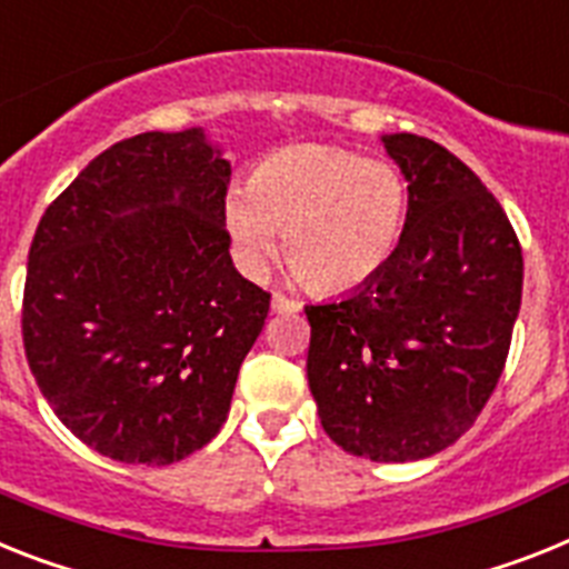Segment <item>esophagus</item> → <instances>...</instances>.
I'll return each mask as SVG.
<instances>
[{
    "instance_id": "1",
    "label": "esophagus",
    "mask_w": 569,
    "mask_h": 569,
    "mask_svg": "<svg viewBox=\"0 0 569 569\" xmlns=\"http://www.w3.org/2000/svg\"><path fill=\"white\" fill-rule=\"evenodd\" d=\"M271 309H274V312H298L300 300L289 298V295L283 292H274L271 295Z\"/></svg>"
}]
</instances>
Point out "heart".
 I'll list each match as a JSON object with an SVG mask.
<instances>
[{
    "label": "heart",
    "instance_id": "1",
    "mask_svg": "<svg viewBox=\"0 0 569 569\" xmlns=\"http://www.w3.org/2000/svg\"><path fill=\"white\" fill-rule=\"evenodd\" d=\"M408 184L388 161L323 144L271 152L226 196L233 254L260 277L286 257L321 292H343L385 269L402 240Z\"/></svg>",
    "mask_w": 569,
    "mask_h": 569
}]
</instances>
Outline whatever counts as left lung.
Returning a JSON list of instances; mask_svg holds the SVG:
<instances>
[{
	"instance_id": "8db88e82",
	"label": "left lung",
	"mask_w": 569,
	"mask_h": 569,
	"mask_svg": "<svg viewBox=\"0 0 569 569\" xmlns=\"http://www.w3.org/2000/svg\"><path fill=\"white\" fill-rule=\"evenodd\" d=\"M408 179V219L385 269L307 307L309 390L347 455L408 462L455 446L503 373L523 289L518 233L455 152L385 136Z\"/></svg>"
}]
</instances>
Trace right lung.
<instances>
[{
    "instance_id": "right-lung-1",
    "label": "right lung",
    "mask_w": 569,
    "mask_h": 569,
    "mask_svg": "<svg viewBox=\"0 0 569 569\" xmlns=\"http://www.w3.org/2000/svg\"><path fill=\"white\" fill-rule=\"evenodd\" d=\"M228 184L202 130L141 132L42 213L22 343L51 410L98 455L170 466L226 422L271 303L228 254Z\"/></svg>"
}]
</instances>
